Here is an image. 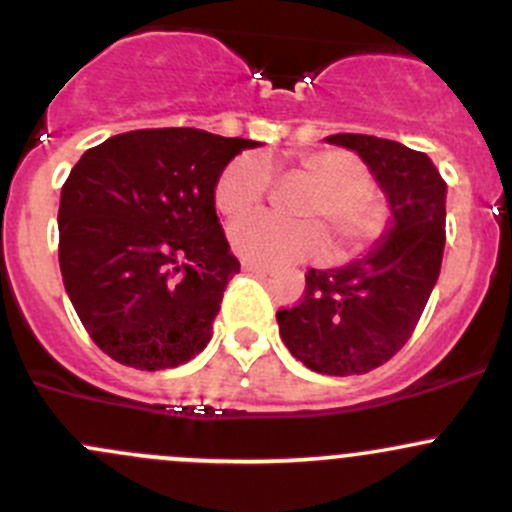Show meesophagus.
<instances>
[{
	"label": "esophagus",
	"mask_w": 512,
	"mask_h": 512,
	"mask_svg": "<svg viewBox=\"0 0 512 512\" xmlns=\"http://www.w3.org/2000/svg\"><path fill=\"white\" fill-rule=\"evenodd\" d=\"M242 270L255 272V275H270L272 267L270 265H260V262H252V260H242Z\"/></svg>",
	"instance_id": "1"
}]
</instances>
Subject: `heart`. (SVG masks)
Instances as JSON below:
<instances>
[{
  "instance_id": "obj_1",
  "label": "heart",
  "mask_w": 512,
  "mask_h": 512,
  "mask_svg": "<svg viewBox=\"0 0 512 512\" xmlns=\"http://www.w3.org/2000/svg\"><path fill=\"white\" fill-rule=\"evenodd\" d=\"M294 170L314 183L297 203L302 220L267 213L242 215L255 210L272 185L270 165L260 156L245 153L220 170L213 200L227 218L242 215L230 225V245L242 260L260 265L317 260L329 250L327 232L334 237L337 260H356L384 240L391 227V210L369 188V165L356 153L344 148L304 151L294 158Z\"/></svg>"
}]
</instances>
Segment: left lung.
I'll list each match as a JSON object with an SVG mask.
<instances>
[{
	"instance_id": "obj_1",
	"label": "left lung",
	"mask_w": 512,
	"mask_h": 512,
	"mask_svg": "<svg viewBox=\"0 0 512 512\" xmlns=\"http://www.w3.org/2000/svg\"><path fill=\"white\" fill-rule=\"evenodd\" d=\"M329 143L364 158L394 213L386 240L342 270H309L302 297L277 312L294 359L329 376L366 374L414 334L441 272L446 180L426 153L389 138L337 133Z\"/></svg>"
}]
</instances>
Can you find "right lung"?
Masks as SVG:
<instances>
[{
	"label": "right lung",
	"instance_id": "1",
	"mask_svg": "<svg viewBox=\"0 0 512 512\" xmlns=\"http://www.w3.org/2000/svg\"><path fill=\"white\" fill-rule=\"evenodd\" d=\"M255 146L200 128H141L71 168L59 205L61 277L103 354L158 371L203 352L240 272L215 215V180Z\"/></svg>",
	"mask_w": 512,
	"mask_h": 512
}]
</instances>
